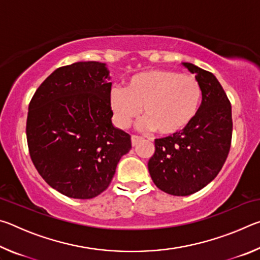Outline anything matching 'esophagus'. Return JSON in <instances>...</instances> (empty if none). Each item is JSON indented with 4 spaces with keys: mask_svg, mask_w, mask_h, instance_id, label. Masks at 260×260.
Masks as SVG:
<instances>
[{
    "mask_svg": "<svg viewBox=\"0 0 260 260\" xmlns=\"http://www.w3.org/2000/svg\"><path fill=\"white\" fill-rule=\"evenodd\" d=\"M131 140H132V144H133V146H136V144H138L140 141L142 140V138H141V136H138V135H132Z\"/></svg>",
    "mask_w": 260,
    "mask_h": 260,
    "instance_id": "esophagus-1",
    "label": "esophagus"
}]
</instances>
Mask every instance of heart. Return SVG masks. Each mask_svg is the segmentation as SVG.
Masks as SVG:
<instances>
[{
	"label": "heart",
	"instance_id": "obj_1",
	"mask_svg": "<svg viewBox=\"0 0 260 260\" xmlns=\"http://www.w3.org/2000/svg\"><path fill=\"white\" fill-rule=\"evenodd\" d=\"M201 83L191 74L151 70L135 74L125 88L113 87L109 103L114 121L128 127L142 113V126L162 135L183 131L195 119L202 102Z\"/></svg>",
	"mask_w": 260,
	"mask_h": 260
}]
</instances>
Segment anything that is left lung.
<instances>
[{"label":"left lung","instance_id":"1","mask_svg":"<svg viewBox=\"0 0 260 260\" xmlns=\"http://www.w3.org/2000/svg\"><path fill=\"white\" fill-rule=\"evenodd\" d=\"M183 65L201 83L199 113L183 131L156 139L148 161L153 183L174 196L191 195L217 177L230 153L233 133L232 105L217 78L191 63Z\"/></svg>","mask_w":260,"mask_h":260}]
</instances>
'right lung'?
<instances>
[{
    "mask_svg": "<svg viewBox=\"0 0 260 260\" xmlns=\"http://www.w3.org/2000/svg\"><path fill=\"white\" fill-rule=\"evenodd\" d=\"M104 63L78 61L55 70L28 105L30 159L51 188L89 200L111 183L131 135L112 125L111 82Z\"/></svg>",
    "mask_w": 260,
    "mask_h": 260,
    "instance_id": "right-lung-1",
    "label": "right lung"
}]
</instances>
